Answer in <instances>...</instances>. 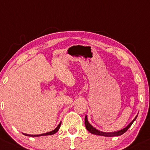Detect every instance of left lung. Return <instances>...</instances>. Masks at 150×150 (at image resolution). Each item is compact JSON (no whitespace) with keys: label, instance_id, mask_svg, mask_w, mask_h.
I'll list each match as a JSON object with an SVG mask.
<instances>
[{"label":"left lung","instance_id":"left-lung-1","mask_svg":"<svg viewBox=\"0 0 150 150\" xmlns=\"http://www.w3.org/2000/svg\"><path fill=\"white\" fill-rule=\"evenodd\" d=\"M138 114L135 116L134 119H133L130 123L124 128L120 129V130L116 131V132H101V131L98 130V129H96L95 127H93L91 124L89 123V121L88 120V117L87 116H86L85 117V125H86V129L89 132H91V134H93L96 135H99V136H103V137H116V136H120V135L123 134L125 133L129 127L132 126V124H133V122L136 120Z\"/></svg>","mask_w":150,"mask_h":150}]
</instances>
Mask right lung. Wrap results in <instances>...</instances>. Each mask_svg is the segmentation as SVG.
I'll return each mask as SVG.
<instances>
[{
	"label": "right lung",
	"instance_id": "add662e5",
	"mask_svg": "<svg viewBox=\"0 0 150 150\" xmlns=\"http://www.w3.org/2000/svg\"><path fill=\"white\" fill-rule=\"evenodd\" d=\"M60 125H61V121H60V123L58 124L57 127L56 128L54 129V130L51 131V132H47V133L40 134H25V133H23V135H25V136H29V137H40V136H47V135H52V134H54L56 133L58 130H59V127H60Z\"/></svg>",
	"mask_w": 150,
	"mask_h": 150
}]
</instances>
